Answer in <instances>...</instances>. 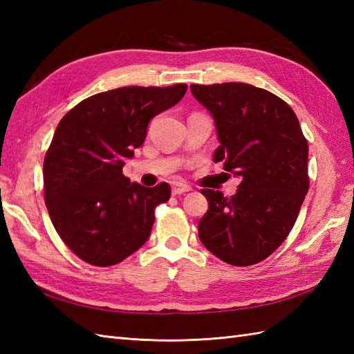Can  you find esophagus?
<instances>
[{"instance_id":"34e87169","label":"esophagus","mask_w":354,"mask_h":354,"mask_svg":"<svg viewBox=\"0 0 354 354\" xmlns=\"http://www.w3.org/2000/svg\"><path fill=\"white\" fill-rule=\"evenodd\" d=\"M171 193L173 194H183V193H187L192 190L190 185H187L184 183H171Z\"/></svg>"}]
</instances>
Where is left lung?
Returning <instances> with one entry per match:
<instances>
[{
	"mask_svg": "<svg viewBox=\"0 0 354 354\" xmlns=\"http://www.w3.org/2000/svg\"><path fill=\"white\" fill-rule=\"evenodd\" d=\"M212 114L221 146L214 161L239 176L237 193L202 189L208 212L198 223L201 242L234 266L269 257L295 223L309 190V146L295 112L257 86L228 82L192 85Z\"/></svg>",
	"mask_w": 354,
	"mask_h": 354,
	"instance_id": "left-lung-1",
	"label": "left lung"
}]
</instances>
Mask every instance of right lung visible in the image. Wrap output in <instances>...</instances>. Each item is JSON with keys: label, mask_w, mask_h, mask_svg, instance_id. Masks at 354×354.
<instances>
[{"label": "right lung", "mask_w": 354, "mask_h": 354, "mask_svg": "<svg viewBox=\"0 0 354 354\" xmlns=\"http://www.w3.org/2000/svg\"><path fill=\"white\" fill-rule=\"evenodd\" d=\"M185 91V84L111 89L59 122L44 160L45 205L65 245L89 265H117L147 242L170 187L131 183L122 170L145 142L150 120Z\"/></svg>", "instance_id": "1"}]
</instances>
